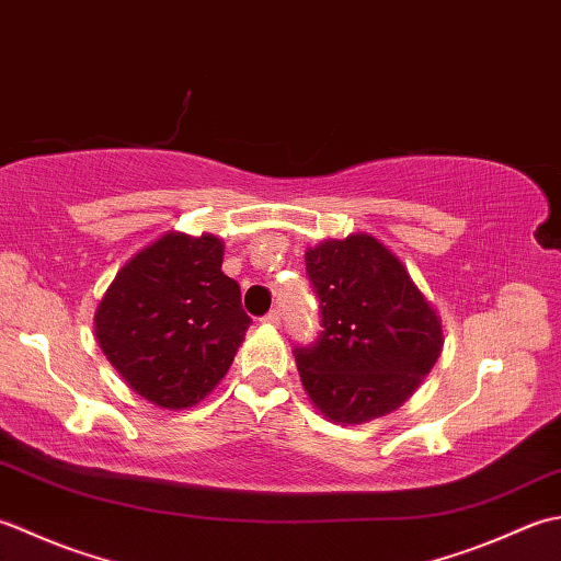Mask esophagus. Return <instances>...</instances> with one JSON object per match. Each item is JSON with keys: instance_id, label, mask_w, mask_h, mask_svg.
<instances>
[{"instance_id": "esophagus-1", "label": "esophagus", "mask_w": 561, "mask_h": 561, "mask_svg": "<svg viewBox=\"0 0 561 561\" xmlns=\"http://www.w3.org/2000/svg\"><path fill=\"white\" fill-rule=\"evenodd\" d=\"M264 322H268V324H273V327L280 324V310H278V307H273V310L264 317Z\"/></svg>"}]
</instances>
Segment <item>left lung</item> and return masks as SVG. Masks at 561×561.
<instances>
[{"label": "left lung", "mask_w": 561, "mask_h": 561, "mask_svg": "<svg viewBox=\"0 0 561 561\" xmlns=\"http://www.w3.org/2000/svg\"><path fill=\"white\" fill-rule=\"evenodd\" d=\"M322 331L295 346L300 380L334 424L394 411L436 365V310L390 249L370 234L329 239L305 254Z\"/></svg>", "instance_id": "left-lung-1"}]
</instances>
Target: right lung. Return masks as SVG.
<instances>
[{"label":"right lung","instance_id":"obj_1","mask_svg":"<svg viewBox=\"0 0 561 561\" xmlns=\"http://www.w3.org/2000/svg\"><path fill=\"white\" fill-rule=\"evenodd\" d=\"M251 319L213 234H164L135 254L96 310V339L147 402L186 409L222 380Z\"/></svg>","mask_w":561,"mask_h":561}]
</instances>
